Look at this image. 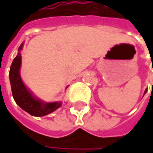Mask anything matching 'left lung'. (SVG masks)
I'll use <instances>...</instances> for the list:
<instances>
[{
	"label": "left lung",
	"mask_w": 153,
	"mask_h": 153,
	"mask_svg": "<svg viewBox=\"0 0 153 153\" xmlns=\"http://www.w3.org/2000/svg\"><path fill=\"white\" fill-rule=\"evenodd\" d=\"M145 93H146V90H145V92H144V94H145Z\"/></svg>",
	"instance_id": "left-lung-1"
}]
</instances>
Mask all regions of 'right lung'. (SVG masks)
Returning a JSON list of instances; mask_svg holds the SVG:
<instances>
[{"label": "right lung", "mask_w": 153, "mask_h": 153, "mask_svg": "<svg viewBox=\"0 0 153 153\" xmlns=\"http://www.w3.org/2000/svg\"><path fill=\"white\" fill-rule=\"evenodd\" d=\"M23 46L24 43H22L18 48V53L14 58L10 69V81L11 85L12 96L16 105L29 114L36 117L45 116L58 109L62 105V102H44L34 97L24 84L20 75L22 61L20 51L22 50Z\"/></svg>", "instance_id": "1"}]
</instances>
